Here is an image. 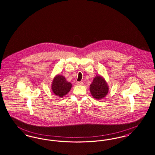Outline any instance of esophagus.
Returning <instances> with one entry per match:
<instances>
[{"label":"esophagus","mask_w":155,"mask_h":155,"mask_svg":"<svg viewBox=\"0 0 155 155\" xmlns=\"http://www.w3.org/2000/svg\"><path fill=\"white\" fill-rule=\"evenodd\" d=\"M77 84L78 85H84V83L82 82H77Z\"/></svg>","instance_id":"1"}]
</instances>
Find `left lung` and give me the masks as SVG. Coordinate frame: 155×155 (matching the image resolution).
<instances>
[{
  "instance_id": "1",
  "label": "left lung",
  "mask_w": 155,
  "mask_h": 155,
  "mask_svg": "<svg viewBox=\"0 0 155 155\" xmlns=\"http://www.w3.org/2000/svg\"><path fill=\"white\" fill-rule=\"evenodd\" d=\"M109 91V87L105 79L101 75H96L90 85V92L95 99H103Z\"/></svg>"
}]
</instances>
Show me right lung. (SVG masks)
<instances>
[{
  "label": "right lung",
  "mask_w": 155,
  "mask_h": 155,
  "mask_svg": "<svg viewBox=\"0 0 155 155\" xmlns=\"http://www.w3.org/2000/svg\"><path fill=\"white\" fill-rule=\"evenodd\" d=\"M71 87V84L66 80L64 76L60 74L55 75L51 84L52 92L57 96L61 97L67 94L70 91Z\"/></svg>",
  "instance_id": "add662e5"
}]
</instances>
